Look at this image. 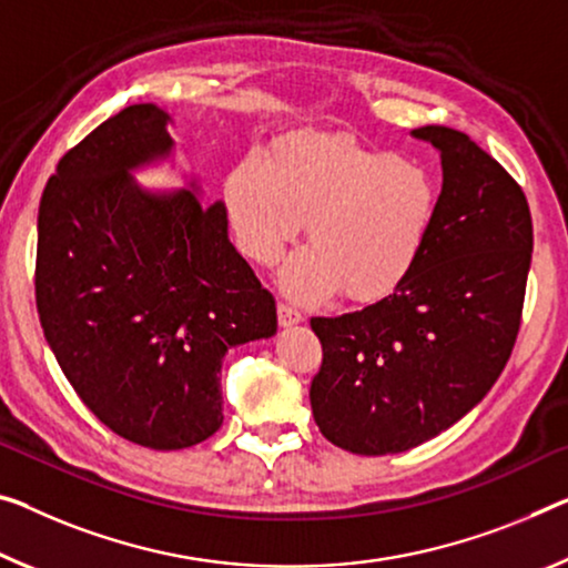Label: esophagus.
Masks as SVG:
<instances>
[{
  "mask_svg": "<svg viewBox=\"0 0 568 568\" xmlns=\"http://www.w3.org/2000/svg\"><path fill=\"white\" fill-rule=\"evenodd\" d=\"M276 312H278V325H282V327H294V325H302V322H304L302 314L292 310V307H286V304H278Z\"/></svg>",
  "mask_w": 568,
  "mask_h": 568,
  "instance_id": "1",
  "label": "esophagus"
}]
</instances>
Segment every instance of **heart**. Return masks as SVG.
I'll return each instance as SVG.
<instances>
[{
  "mask_svg": "<svg viewBox=\"0 0 568 568\" xmlns=\"http://www.w3.org/2000/svg\"><path fill=\"white\" fill-rule=\"evenodd\" d=\"M436 207L439 185L424 164L345 134H290L268 160L243 156L225 180L235 243L256 264H274L307 221L312 243L278 272L300 302L339 290L375 302L398 290L424 254Z\"/></svg>",
  "mask_w": 568,
  "mask_h": 568,
  "instance_id": "heart-1",
  "label": "heart"
}]
</instances>
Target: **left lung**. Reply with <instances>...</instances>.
<instances>
[{
  "label": "left lung",
  "instance_id": "1",
  "mask_svg": "<svg viewBox=\"0 0 568 568\" xmlns=\"http://www.w3.org/2000/svg\"><path fill=\"white\" fill-rule=\"evenodd\" d=\"M442 162L436 221L398 290L343 317H314L320 432L353 455L434 439L487 396L516 345L534 223L516 180L467 134L422 126Z\"/></svg>",
  "mask_w": 568,
  "mask_h": 568
}]
</instances>
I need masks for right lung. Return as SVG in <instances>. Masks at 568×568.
I'll return each mask as SVG.
<instances>
[{"instance_id":"add662e5","label":"right lung","mask_w":568,"mask_h":568,"mask_svg":"<svg viewBox=\"0 0 568 568\" xmlns=\"http://www.w3.org/2000/svg\"><path fill=\"white\" fill-rule=\"evenodd\" d=\"M154 103L121 109L58 162L38 213L34 300L75 394L124 439L185 449L223 424L221 365L276 335V304L203 205ZM168 163L178 191L139 186Z\"/></svg>"}]
</instances>
